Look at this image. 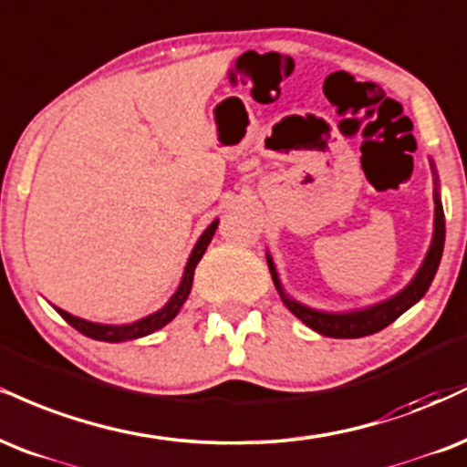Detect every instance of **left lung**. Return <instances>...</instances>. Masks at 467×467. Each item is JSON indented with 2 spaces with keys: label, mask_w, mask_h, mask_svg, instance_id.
I'll return each mask as SVG.
<instances>
[{
  "label": "left lung",
  "mask_w": 467,
  "mask_h": 467,
  "mask_svg": "<svg viewBox=\"0 0 467 467\" xmlns=\"http://www.w3.org/2000/svg\"><path fill=\"white\" fill-rule=\"evenodd\" d=\"M431 168H432V179H435V223H432L431 246L429 251H426L424 260H421V266L418 268V273H415L413 279H410L400 293L391 295L389 299L365 306V308L345 310V312H327V310L310 308V306L301 304V301L293 299L286 293V288L282 286V279H279L275 262H273L271 254L266 251L268 271H271L273 284H275L279 297H282L284 306H286L297 319L304 321L310 330L332 338L369 337V334L385 330L389 323L396 321L400 315H404L410 306H415L421 297H424L426 290L431 286L432 277H435L437 268H440L443 243H446V218H443V207L440 199V177H437L435 161H432V159H431Z\"/></svg>",
  "instance_id": "8db88e82"
}]
</instances>
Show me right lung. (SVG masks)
Masks as SVG:
<instances>
[{"label": "right lung", "instance_id": "1", "mask_svg": "<svg viewBox=\"0 0 467 467\" xmlns=\"http://www.w3.org/2000/svg\"><path fill=\"white\" fill-rule=\"evenodd\" d=\"M216 229H218V218H216V221H212L210 227H207L205 232L201 234V238L196 240L194 249H192V254L188 257V265H185V271H183V277H181L179 288L174 290L172 297L166 301V306H163V308H159L157 312H152V315L141 317V319H137L133 323H119V326H109V323H93V321L80 319V317L69 315L67 310L57 308V306H54V310H57L58 315L63 317V319L67 321L71 327H76V330H78L80 334H85V337L96 338V341L122 343V341H133V338L148 337V334L161 330L163 326H168V323L179 315V310L183 308V304L188 301L190 290H192V279H194V268L201 262L202 254L207 251V244L212 243Z\"/></svg>", "mask_w": 467, "mask_h": 467}]
</instances>
